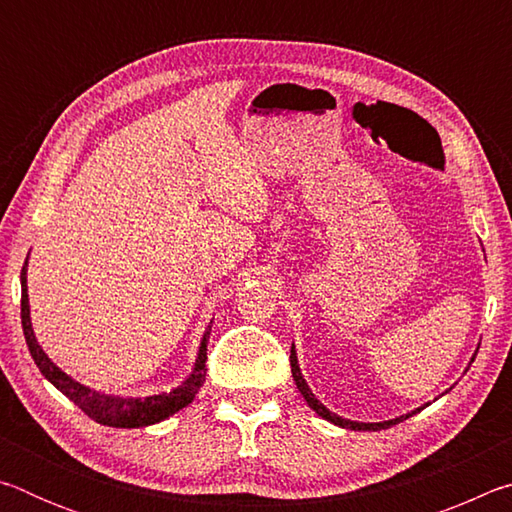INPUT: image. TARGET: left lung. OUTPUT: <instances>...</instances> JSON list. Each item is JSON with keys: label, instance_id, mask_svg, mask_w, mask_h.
Segmentation results:
<instances>
[{"label": "left lung", "instance_id": "1", "mask_svg": "<svg viewBox=\"0 0 512 512\" xmlns=\"http://www.w3.org/2000/svg\"><path fill=\"white\" fill-rule=\"evenodd\" d=\"M476 352H479V348H476ZM474 357H476V354H472V361H474ZM472 361H470V363H472ZM291 375H293V381H296L298 391L302 393V397H305V402L320 415V418L327 420V422H332V424H336V427H343V429H350V431H379V429H388V427H393V424L402 422V420H406V418H411V415H415V413H420V411L424 409V406H429V404L418 406V409H415V411L406 413V415H400V418H395V420H384V422H354V420L341 418V415H336V413L329 411L327 406L320 404L318 397H316L314 393H311V388L307 386V381H305V377H302L300 366H298L296 345H291Z\"/></svg>", "mask_w": 512, "mask_h": 512}]
</instances>
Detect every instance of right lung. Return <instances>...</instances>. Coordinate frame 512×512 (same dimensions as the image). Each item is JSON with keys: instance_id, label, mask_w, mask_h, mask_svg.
Wrapping results in <instances>:
<instances>
[{"instance_id": "right-lung-1", "label": "right lung", "mask_w": 512, "mask_h": 512, "mask_svg": "<svg viewBox=\"0 0 512 512\" xmlns=\"http://www.w3.org/2000/svg\"><path fill=\"white\" fill-rule=\"evenodd\" d=\"M27 262L22 266V329H24V339H27L29 352L36 366L40 368L45 379H49L60 393L69 397L79 409L90 415L94 422L106 424V427H117V429H140V427H149V424L167 420L169 415L178 413L180 409H185L187 404L194 402L196 393L201 391L203 381H205V361H207V339H210V325H207L203 339H201V348H198V357L189 377L183 381V384L171 388L169 393H160V395H149V397H119V395H106L94 391V388L81 384L67 375L65 370H60L54 361H51L45 350L40 348V343L33 334V325H31V309H29V289H27Z\"/></svg>"}]
</instances>
